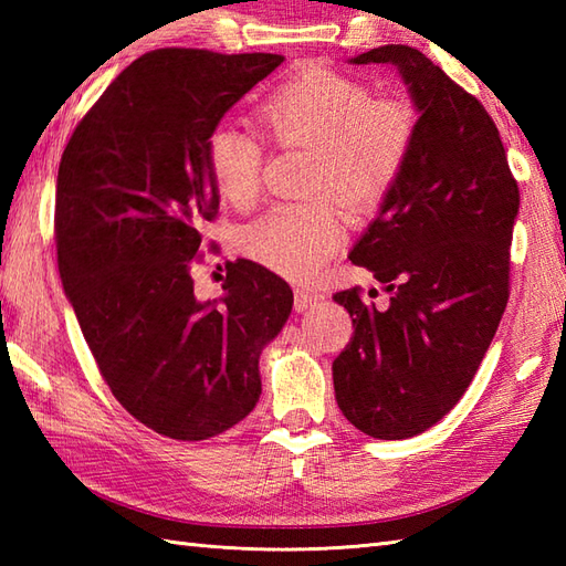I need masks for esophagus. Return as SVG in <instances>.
I'll return each mask as SVG.
<instances>
[{"label":"esophagus","mask_w":566,"mask_h":566,"mask_svg":"<svg viewBox=\"0 0 566 566\" xmlns=\"http://www.w3.org/2000/svg\"><path fill=\"white\" fill-rule=\"evenodd\" d=\"M323 298H326V294L323 292H311V290H296L294 292V308L296 311H308L311 306L321 304Z\"/></svg>","instance_id":"1"}]
</instances>
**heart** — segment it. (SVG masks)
<instances>
[{"mask_svg": "<svg viewBox=\"0 0 566 566\" xmlns=\"http://www.w3.org/2000/svg\"><path fill=\"white\" fill-rule=\"evenodd\" d=\"M258 124L276 148H314L311 191H335L357 211L375 209L399 185L416 140L411 106L371 97L363 82L308 65L258 106ZM203 160L216 191L248 209L262 189L264 143L252 130L216 126ZM345 219L333 197L280 203L243 231L248 255L292 280H311L338 250Z\"/></svg>", "mask_w": 566, "mask_h": 566, "instance_id": "heart-1", "label": "heart"}]
</instances>
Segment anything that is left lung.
Listing matches in <instances>:
<instances>
[{
    "label": "left lung",
    "instance_id": "left-lung-1",
    "mask_svg": "<svg viewBox=\"0 0 566 566\" xmlns=\"http://www.w3.org/2000/svg\"><path fill=\"white\" fill-rule=\"evenodd\" d=\"M350 63L399 70L418 122L399 185L350 252L389 306L367 302L359 286L333 296L355 328L333 363V387L357 430L403 440L452 411L494 340L521 195L494 118L423 53L379 45Z\"/></svg>",
    "mask_w": 566,
    "mask_h": 566
}]
</instances>
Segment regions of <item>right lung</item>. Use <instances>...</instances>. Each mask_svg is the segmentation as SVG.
<instances>
[{
    "label": "right lung",
    "instance_id": "right-lung-1",
    "mask_svg": "<svg viewBox=\"0 0 566 566\" xmlns=\"http://www.w3.org/2000/svg\"><path fill=\"white\" fill-rule=\"evenodd\" d=\"M274 53L160 48L134 60L67 140L57 170L63 290L116 401L172 440H209L255 408L260 353L292 314L282 276L226 264L199 302L191 262L219 213L203 146Z\"/></svg>",
    "mask_w": 566,
    "mask_h": 566
}]
</instances>
